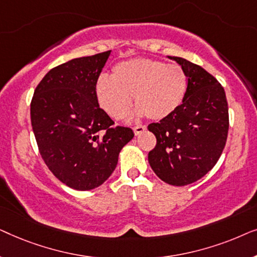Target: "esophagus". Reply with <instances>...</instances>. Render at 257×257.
Masks as SVG:
<instances>
[{
	"label": "esophagus",
	"instance_id": "esophagus-1",
	"mask_svg": "<svg viewBox=\"0 0 257 257\" xmlns=\"http://www.w3.org/2000/svg\"><path fill=\"white\" fill-rule=\"evenodd\" d=\"M146 130V126L145 125H137L133 127V132H135L136 136H139L140 133H143L144 131Z\"/></svg>",
	"mask_w": 257,
	"mask_h": 257
}]
</instances>
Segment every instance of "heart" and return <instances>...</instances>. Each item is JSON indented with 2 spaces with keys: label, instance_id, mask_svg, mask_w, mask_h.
I'll return each instance as SVG.
<instances>
[{
  "label": "heart",
  "instance_id": "b5f03b06",
  "mask_svg": "<svg viewBox=\"0 0 257 257\" xmlns=\"http://www.w3.org/2000/svg\"><path fill=\"white\" fill-rule=\"evenodd\" d=\"M187 84V75L179 64L135 58L115 64L111 77L100 76L94 92L99 106L115 120L128 114L131 96L137 105V115L160 120L181 106Z\"/></svg>",
  "mask_w": 257,
  "mask_h": 257
}]
</instances>
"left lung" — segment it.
<instances>
[{"label":"left lung","mask_w":257,"mask_h":257,"mask_svg":"<svg viewBox=\"0 0 257 257\" xmlns=\"http://www.w3.org/2000/svg\"><path fill=\"white\" fill-rule=\"evenodd\" d=\"M167 57L185 70L187 92L173 114L149 125L157 138L149 163L166 184L186 186L201 179L219 160L229 127L228 104L223 87L205 69L185 58Z\"/></svg>","instance_id":"8db88e82"}]
</instances>
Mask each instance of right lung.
I'll list each match as a JSON object with an SVG mask.
<instances>
[{"mask_svg": "<svg viewBox=\"0 0 257 257\" xmlns=\"http://www.w3.org/2000/svg\"><path fill=\"white\" fill-rule=\"evenodd\" d=\"M111 51L51 69L34 92L31 126L44 163L77 191L99 187L113 173L122 147L135 137L98 104L94 87Z\"/></svg>", "mask_w": 257, "mask_h": 257, "instance_id": "right-lung-1", "label": "right lung"}]
</instances>
